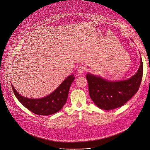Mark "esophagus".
<instances>
[{
	"label": "esophagus",
	"mask_w": 150,
	"mask_h": 150,
	"mask_svg": "<svg viewBox=\"0 0 150 150\" xmlns=\"http://www.w3.org/2000/svg\"><path fill=\"white\" fill-rule=\"evenodd\" d=\"M86 70V68L84 66H79V67H78L77 71H78L79 73L81 74V73H83Z\"/></svg>",
	"instance_id": "34e87169"
}]
</instances>
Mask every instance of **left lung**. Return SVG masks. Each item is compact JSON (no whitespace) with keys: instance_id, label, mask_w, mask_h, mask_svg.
Returning a JSON list of instances; mask_svg holds the SVG:
<instances>
[{"instance_id":"8db88e82","label":"left lung","mask_w":150,"mask_h":150,"mask_svg":"<svg viewBox=\"0 0 150 150\" xmlns=\"http://www.w3.org/2000/svg\"><path fill=\"white\" fill-rule=\"evenodd\" d=\"M143 74V64L137 73L128 80L109 81L91 74H86L89 95L99 108L111 110L125 104L139 90Z\"/></svg>"}]
</instances>
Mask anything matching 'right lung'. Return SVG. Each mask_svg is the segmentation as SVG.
I'll return each mask as SVG.
<instances>
[{
  "label": "right lung",
  "instance_id": "1",
  "mask_svg": "<svg viewBox=\"0 0 150 150\" xmlns=\"http://www.w3.org/2000/svg\"><path fill=\"white\" fill-rule=\"evenodd\" d=\"M73 74L67 77L57 88L48 96L41 99H28L21 96L12 85L18 100L29 110L38 115H50L60 110L66 103L69 89L74 80Z\"/></svg>",
  "mask_w": 150,
  "mask_h": 150
}]
</instances>
